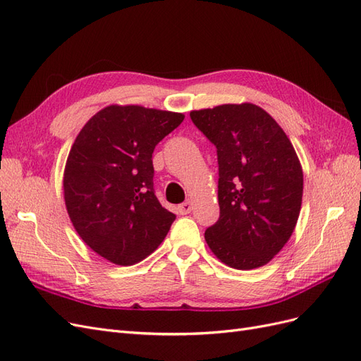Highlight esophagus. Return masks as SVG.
Returning a JSON list of instances; mask_svg holds the SVG:
<instances>
[{"label":"esophagus","instance_id":"34e87169","mask_svg":"<svg viewBox=\"0 0 361 361\" xmlns=\"http://www.w3.org/2000/svg\"><path fill=\"white\" fill-rule=\"evenodd\" d=\"M178 211H179V214L180 215H187V214H190L191 211H192V202H185V203H182V204H179L178 206Z\"/></svg>","mask_w":361,"mask_h":361}]
</instances>
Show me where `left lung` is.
I'll use <instances>...</instances> for the list:
<instances>
[{
    "label": "left lung",
    "instance_id": "1",
    "mask_svg": "<svg viewBox=\"0 0 361 361\" xmlns=\"http://www.w3.org/2000/svg\"><path fill=\"white\" fill-rule=\"evenodd\" d=\"M218 155L220 218L204 239L235 269L267 265L297 226L302 167L285 130L255 104H224L190 113Z\"/></svg>",
    "mask_w": 361,
    "mask_h": 361
}]
</instances>
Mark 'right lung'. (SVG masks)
<instances>
[{"instance_id": "right-lung-1", "label": "right lung", "mask_w": 361, "mask_h": 361, "mask_svg": "<svg viewBox=\"0 0 361 361\" xmlns=\"http://www.w3.org/2000/svg\"><path fill=\"white\" fill-rule=\"evenodd\" d=\"M183 118L141 105H108L73 141L63 174L69 218L82 241L116 265L154 253L176 218L155 195L152 154Z\"/></svg>"}]
</instances>
